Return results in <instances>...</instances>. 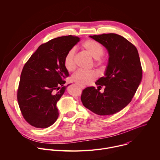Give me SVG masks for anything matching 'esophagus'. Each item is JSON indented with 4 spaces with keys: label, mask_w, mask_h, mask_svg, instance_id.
<instances>
[{
    "label": "esophagus",
    "mask_w": 160,
    "mask_h": 160,
    "mask_svg": "<svg viewBox=\"0 0 160 160\" xmlns=\"http://www.w3.org/2000/svg\"><path fill=\"white\" fill-rule=\"evenodd\" d=\"M79 86L81 87V88H82V89H84V88H85V86H82V85H80V84H79Z\"/></svg>",
    "instance_id": "esophagus-1"
}]
</instances>
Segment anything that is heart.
<instances>
[{
    "instance_id": "b5f03b06",
    "label": "heart",
    "mask_w": 160,
    "mask_h": 160,
    "mask_svg": "<svg viewBox=\"0 0 160 160\" xmlns=\"http://www.w3.org/2000/svg\"><path fill=\"white\" fill-rule=\"evenodd\" d=\"M81 47L89 55L94 58L95 66L100 71L103 70L108 63V57L105 54L103 45L91 39H88L82 42ZM75 50L72 48L66 53L63 59V65L69 72H72L76 69ZM98 78V73L95 71H78L72 77L73 81L84 86L95 81Z\"/></svg>"
}]
</instances>
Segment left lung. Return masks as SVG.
Instances as JSON below:
<instances>
[{
    "instance_id": "8db88e82",
    "label": "left lung",
    "mask_w": 160,
    "mask_h": 160,
    "mask_svg": "<svg viewBox=\"0 0 160 160\" xmlns=\"http://www.w3.org/2000/svg\"><path fill=\"white\" fill-rule=\"evenodd\" d=\"M108 51L109 60L105 76L94 86L82 91V105L98 115L118 112L132 100L141 82L142 69L136 47L124 37L115 33L89 36ZM105 86L104 92L99 90Z\"/></svg>"
}]
</instances>
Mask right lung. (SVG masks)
Wrapping results in <instances>:
<instances>
[{"label":"right lung","mask_w":160,"mask_h":160,"mask_svg":"<svg viewBox=\"0 0 160 160\" xmlns=\"http://www.w3.org/2000/svg\"><path fill=\"white\" fill-rule=\"evenodd\" d=\"M79 41L72 35L53 38L42 44L24 64L17 99L21 114L29 125L47 128L57 120V103L69 85H63L69 76L63 59Z\"/></svg>","instance_id":"obj_1"}]
</instances>
